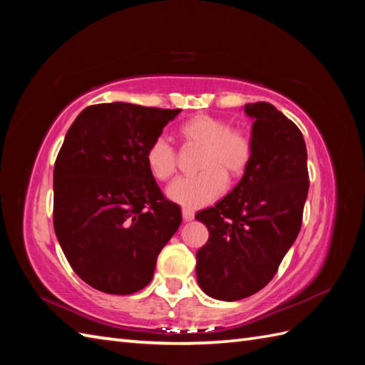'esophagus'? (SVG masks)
<instances>
[{
    "mask_svg": "<svg viewBox=\"0 0 365 365\" xmlns=\"http://www.w3.org/2000/svg\"><path fill=\"white\" fill-rule=\"evenodd\" d=\"M182 216H183V221L188 222V221L195 220V212L188 210V208H183V210H182Z\"/></svg>",
    "mask_w": 365,
    "mask_h": 365,
    "instance_id": "esophagus-1",
    "label": "esophagus"
}]
</instances>
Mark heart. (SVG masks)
Wrapping results in <instances>:
<instances>
[{"mask_svg":"<svg viewBox=\"0 0 365 365\" xmlns=\"http://www.w3.org/2000/svg\"><path fill=\"white\" fill-rule=\"evenodd\" d=\"M185 147H196L199 155L195 177L182 178L168 188V196L175 204L199 208L213 202L226 188V177L237 180L252 158L251 139L245 131L230 128L229 120L212 114H196L178 128ZM149 173L160 182L173 180L177 174L178 157L165 139H155L145 150Z\"/></svg>","mask_w":365,"mask_h":365,"instance_id":"obj_1","label":"heart"}]
</instances>
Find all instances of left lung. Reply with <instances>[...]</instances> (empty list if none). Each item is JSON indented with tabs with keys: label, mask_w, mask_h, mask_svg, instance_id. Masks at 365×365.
<instances>
[{
	"label": "left lung",
	"mask_w": 365,
	"mask_h": 365,
	"mask_svg": "<svg viewBox=\"0 0 365 365\" xmlns=\"http://www.w3.org/2000/svg\"><path fill=\"white\" fill-rule=\"evenodd\" d=\"M245 113L254 119L250 166L226 197L196 215L208 229L197 282L221 301L251 297L274 277L299 234L309 191L299 128L271 103H247Z\"/></svg>",
	"instance_id": "8db88e82"
}]
</instances>
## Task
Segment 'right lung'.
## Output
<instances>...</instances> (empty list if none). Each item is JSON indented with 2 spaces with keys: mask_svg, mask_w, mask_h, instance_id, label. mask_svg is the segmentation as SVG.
Returning <instances> with one entry per match:
<instances>
[{
  "mask_svg": "<svg viewBox=\"0 0 365 365\" xmlns=\"http://www.w3.org/2000/svg\"><path fill=\"white\" fill-rule=\"evenodd\" d=\"M180 111L100 103L67 131L53 173L54 232L75 273L100 292L144 289L180 226V207L145 165L147 147Z\"/></svg>",
  "mask_w": 365,
  "mask_h": 365,
  "instance_id": "obj_1",
  "label": "right lung"
}]
</instances>
